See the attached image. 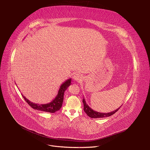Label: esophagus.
Returning <instances> with one entry per match:
<instances>
[{
	"label": "esophagus",
	"mask_w": 150,
	"mask_h": 150,
	"mask_svg": "<svg viewBox=\"0 0 150 150\" xmlns=\"http://www.w3.org/2000/svg\"><path fill=\"white\" fill-rule=\"evenodd\" d=\"M74 80L76 81H80L82 80V75L79 74H75L73 76Z\"/></svg>",
	"instance_id": "obj_1"
}]
</instances>
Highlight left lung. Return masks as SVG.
I'll return each instance as SVG.
<instances>
[{
	"mask_svg": "<svg viewBox=\"0 0 150 150\" xmlns=\"http://www.w3.org/2000/svg\"><path fill=\"white\" fill-rule=\"evenodd\" d=\"M83 105H84V112L86 113L89 117H90L91 118H93V119H96V118H104V117H109L112 115H113L114 114H115L118 110L120 109V108H119L118 109L114 110V111L111 112H108V113H102V112H97L96 111H93L92 109H91L88 105L86 103L85 99L83 98Z\"/></svg>",
	"mask_w": 150,
	"mask_h": 150,
	"instance_id": "1",
	"label": "left lung"
}]
</instances>
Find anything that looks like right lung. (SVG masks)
Here are the masks:
<instances>
[{
    "mask_svg": "<svg viewBox=\"0 0 150 150\" xmlns=\"http://www.w3.org/2000/svg\"><path fill=\"white\" fill-rule=\"evenodd\" d=\"M71 84V79L67 80L66 81L63 83L59 88L57 97L54 98L53 100L49 103L46 104H37L33 103L28 100L25 96L23 95L22 97L24 98L27 103L34 109L38 110V111L48 112L50 113H54L59 110L62 106L63 100H64V93L66 90L68 88L69 86Z\"/></svg>",
    "mask_w": 150,
    "mask_h": 150,
    "instance_id": "1",
    "label": "right lung"
}]
</instances>
